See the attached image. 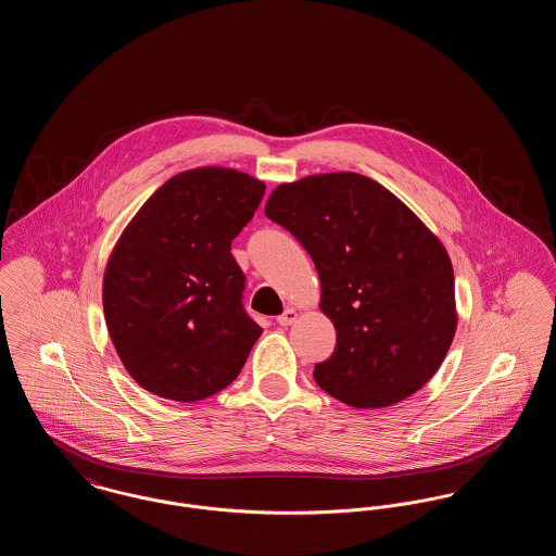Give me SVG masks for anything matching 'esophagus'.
Listing matches in <instances>:
<instances>
[{
  "mask_svg": "<svg viewBox=\"0 0 556 556\" xmlns=\"http://www.w3.org/2000/svg\"><path fill=\"white\" fill-rule=\"evenodd\" d=\"M295 318H298V313H295L293 308H286V313L277 317V323H279L281 327H288L291 323H295Z\"/></svg>",
  "mask_w": 556,
  "mask_h": 556,
  "instance_id": "esophagus-1",
  "label": "esophagus"
}]
</instances>
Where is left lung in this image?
Here are the masks:
<instances>
[{
    "label": "left lung",
    "instance_id": "obj_1",
    "mask_svg": "<svg viewBox=\"0 0 556 556\" xmlns=\"http://www.w3.org/2000/svg\"><path fill=\"white\" fill-rule=\"evenodd\" d=\"M265 214L311 254L338 344L315 381L354 408H386L435 375L456 331L448 252L392 191L358 173L277 187Z\"/></svg>",
    "mask_w": 556,
    "mask_h": 556
}]
</instances>
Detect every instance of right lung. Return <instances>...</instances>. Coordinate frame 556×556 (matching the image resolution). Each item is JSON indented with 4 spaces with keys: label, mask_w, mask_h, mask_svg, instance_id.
Listing matches in <instances>:
<instances>
[{
    "label": "right lung",
    "mask_w": 556,
    "mask_h": 556,
    "mask_svg": "<svg viewBox=\"0 0 556 556\" xmlns=\"http://www.w3.org/2000/svg\"><path fill=\"white\" fill-rule=\"evenodd\" d=\"M263 195V181L233 168L186 170L154 191L116 241L104 317L143 390L195 402L238 377L263 329L243 311L231 241Z\"/></svg>",
    "instance_id": "obj_1"
}]
</instances>
